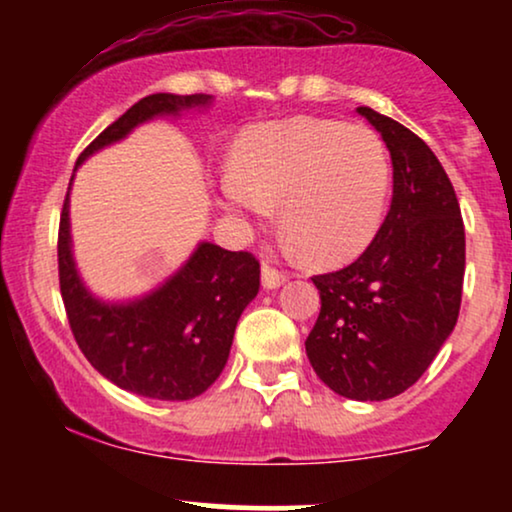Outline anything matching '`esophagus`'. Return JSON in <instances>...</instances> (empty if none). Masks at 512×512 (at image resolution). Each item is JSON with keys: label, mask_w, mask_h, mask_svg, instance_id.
<instances>
[{"label": "esophagus", "mask_w": 512, "mask_h": 512, "mask_svg": "<svg viewBox=\"0 0 512 512\" xmlns=\"http://www.w3.org/2000/svg\"><path fill=\"white\" fill-rule=\"evenodd\" d=\"M286 279H289V274H286V272H281V269L272 267L269 262L262 264V286H264V289H279V286L284 284Z\"/></svg>", "instance_id": "1"}]
</instances>
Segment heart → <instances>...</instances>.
Listing matches in <instances>:
<instances>
[{"instance_id": "1", "label": "heart", "mask_w": 512, "mask_h": 512, "mask_svg": "<svg viewBox=\"0 0 512 512\" xmlns=\"http://www.w3.org/2000/svg\"><path fill=\"white\" fill-rule=\"evenodd\" d=\"M223 207L260 226L279 204L281 228L313 262L356 257L373 240L390 190V161L366 125L291 117L238 139L219 182Z\"/></svg>"}]
</instances>
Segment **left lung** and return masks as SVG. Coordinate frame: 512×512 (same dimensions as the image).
I'll use <instances>...</instances> for the list:
<instances>
[{"label":"left lung","instance_id":"obj_1","mask_svg":"<svg viewBox=\"0 0 512 512\" xmlns=\"http://www.w3.org/2000/svg\"><path fill=\"white\" fill-rule=\"evenodd\" d=\"M392 158V202L349 267L315 274L320 315L305 339L317 378L337 395L380 402L411 387L460 315L464 223L452 182L424 139L356 108Z\"/></svg>","mask_w":512,"mask_h":512}]
</instances>
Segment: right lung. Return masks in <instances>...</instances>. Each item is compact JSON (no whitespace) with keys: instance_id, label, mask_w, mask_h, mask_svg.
<instances>
[{"instance_id":"right-lung-1","label":"right lung","mask_w":512,"mask_h":512,"mask_svg":"<svg viewBox=\"0 0 512 512\" xmlns=\"http://www.w3.org/2000/svg\"><path fill=\"white\" fill-rule=\"evenodd\" d=\"M209 101L207 93L146 96L105 127L81 151L76 166L151 117L175 115ZM57 267L69 327L88 363L122 390L168 402L202 395L219 378L238 317L260 291V260L252 252L202 243L173 279L142 301H96L81 284L72 260L69 190L57 233Z\"/></svg>"}]
</instances>
